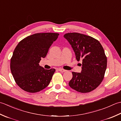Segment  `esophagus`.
I'll use <instances>...</instances> for the list:
<instances>
[{"label":"esophagus","mask_w":121,"mask_h":121,"mask_svg":"<svg viewBox=\"0 0 121 121\" xmlns=\"http://www.w3.org/2000/svg\"><path fill=\"white\" fill-rule=\"evenodd\" d=\"M58 70L60 71H61V72H65V71H66V70L63 69H61V68H59Z\"/></svg>","instance_id":"1"}]
</instances>
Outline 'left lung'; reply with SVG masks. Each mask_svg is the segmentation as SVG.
<instances>
[{"label": "left lung", "mask_w": 121, "mask_h": 121, "mask_svg": "<svg viewBox=\"0 0 121 121\" xmlns=\"http://www.w3.org/2000/svg\"><path fill=\"white\" fill-rule=\"evenodd\" d=\"M64 37L73 48L76 60L82 61L81 72H72L69 86L81 93L91 91L101 83L107 69L103 47L98 40L82 34L68 33Z\"/></svg>", "instance_id": "left-lung-1"}]
</instances>
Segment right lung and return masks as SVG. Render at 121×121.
Returning a JSON list of instances; mask_svg holds the SVG:
<instances>
[{"label": "right lung", "mask_w": 121, "mask_h": 121, "mask_svg": "<svg viewBox=\"0 0 121 121\" xmlns=\"http://www.w3.org/2000/svg\"><path fill=\"white\" fill-rule=\"evenodd\" d=\"M58 35L55 33H35L17 45L11 59L10 69L14 80L22 89L35 93L48 87L55 69H45L39 63L46 57Z\"/></svg>", "instance_id": "1"}]
</instances>
